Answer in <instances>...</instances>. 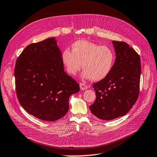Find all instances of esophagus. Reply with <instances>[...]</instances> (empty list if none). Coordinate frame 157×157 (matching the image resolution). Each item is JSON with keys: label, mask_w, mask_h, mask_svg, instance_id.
Segmentation results:
<instances>
[{"label": "esophagus", "mask_w": 157, "mask_h": 157, "mask_svg": "<svg viewBox=\"0 0 157 157\" xmlns=\"http://www.w3.org/2000/svg\"><path fill=\"white\" fill-rule=\"evenodd\" d=\"M79 85H80V88H81V89H82V90H86V89H88V86L86 85L83 83H80Z\"/></svg>", "instance_id": "1"}]
</instances>
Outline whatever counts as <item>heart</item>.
Masks as SVG:
<instances>
[{
    "mask_svg": "<svg viewBox=\"0 0 157 157\" xmlns=\"http://www.w3.org/2000/svg\"><path fill=\"white\" fill-rule=\"evenodd\" d=\"M62 61L67 72L76 74L82 68V76L94 81L103 79L109 74L115 61L113 50L87 40H78L72 45V52L64 49Z\"/></svg>",
    "mask_w": 157,
    "mask_h": 157,
    "instance_id": "b5f03b06",
    "label": "heart"
}]
</instances>
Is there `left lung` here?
Here are the masks:
<instances>
[{"label":"left lung","mask_w":157,"mask_h":157,"mask_svg":"<svg viewBox=\"0 0 157 157\" xmlns=\"http://www.w3.org/2000/svg\"><path fill=\"white\" fill-rule=\"evenodd\" d=\"M116 59L109 74L93 84L97 98L89 106L98 119L112 120L123 116L139 96L141 75L140 55L124 42H112Z\"/></svg>","instance_id":"1"}]
</instances>
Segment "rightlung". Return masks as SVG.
<instances>
[{"label": "right lung", "mask_w": 157, "mask_h": 157, "mask_svg": "<svg viewBox=\"0 0 157 157\" xmlns=\"http://www.w3.org/2000/svg\"><path fill=\"white\" fill-rule=\"evenodd\" d=\"M62 54L54 38L31 44L15 66L16 94L27 113L43 121H57L68 112L69 98L79 85L64 70Z\"/></svg>", "instance_id": "add662e5"}]
</instances>
